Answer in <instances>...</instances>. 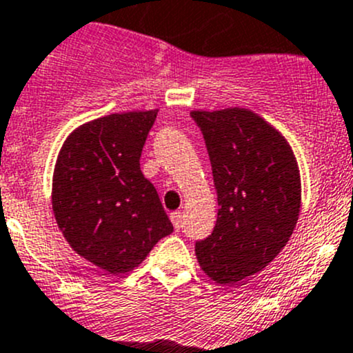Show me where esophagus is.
<instances>
[{"mask_svg": "<svg viewBox=\"0 0 353 353\" xmlns=\"http://www.w3.org/2000/svg\"><path fill=\"white\" fill-rule=\"evenodd\" d=\"M170 221H172L176 231H179V229L183 228V214H181V212H172V214H170Z\"/></svg>", "mask_w": 353, "mask_h": 353, "instance_id": "esophagus-1", "label": "esophagus"}]
</instances>
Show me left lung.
Returning a JSON list of instances; mask_svg holds the SVG:
<instances>
[{
	"instance_id": "left-lung-1",
	"label": "left lung",
	"mask_w": 353,
	"mask_h": 353,
	"mask_svg": "<svg viewBox=\"0 0 353 353\" xmlns=\"http://www.w3.org/2000/svg\"><path fill=\"white\" fill-rule=\"evenodd\" d=\"M217 190V222L194 245L200 268L221 285L262 271L288 243L300 212V176L286 139L250 110L191 112Z\"/></svg>"
}]
</instances>
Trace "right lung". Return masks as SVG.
Segmentation results:
<instances>
[{
  "label": "right lung",
  "mask_w": 353,
  "mask_h": 353,
  "mask_svg": "<svg viewBox=\"0 0 353 353\" xmlns=\"http://www.w3.org/2000/svg\"><path fill=\"white\" fill-rule=\"evenodd\" d=\"M157 112H128L84 124L61 148L53 212L68 245L110 274L138 268L174 231L139 159Z\"/></svg>",
  "instance_id": "obj_1"
}]
</instances>
